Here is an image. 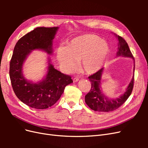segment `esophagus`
Listing matches in <instances>:
<instances>
[{"mask_svg":"<svg viewBox=\"0 0 148 148\" xmlns=\"http://www.w3.org/2000/svg\"><path fill=\"white\" fill-rule=\"evenodd\" d=\"M79 80V78L78 77H75L73 78V82H77Z\"/></svg>","mask_w":148,"mask_h":148,"instance_id":"esophagus-1","label":"esophagus"}]
</instances>
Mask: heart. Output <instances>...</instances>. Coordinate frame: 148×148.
<instances>
[{
  "mask_svg": "<svg viewBox=\"0 0 148 148\" xmlns=\"http://www.w3.org/2000/svg\"><path fill=\"white\" fill-rule=\"evenodd\" d=\"M110 51L106 41L93 34L78 36L70 41L66 47L57 49V57L60 65L68 72L77 68V61L84 72L93 74L104 65Z\"/></svg>",
  "mask_w": 148,
  "mask_h": 148,
  "instance_id": "heart-1",
  "label": "heart"
}]
</instances>
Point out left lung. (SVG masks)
Returning <instances> with one entry per match:
<instances>
[{
	"label": "left lung",
	"mask_w": 148,
	"mask_h": 148,
	"mask_svg": "<svg viewBox=\"0 0 148 148\" xmlns=\"http://www.w3.org/2000/svg\"><path fill=\"white\" fill-rule=\"evenodd\" d=\"M115 35L118 38V51L117 52L116 57H125L132 58L135 61L132 53L130 50V48L127 42L125 40L119 36ZM135 71V65H134L133 71ZM104 72V69H101L96 73L89 77V81L91 83V90L87 95L85 96V102L90 108L98 112H110L118 109L119 107L122 106L123 103L127 100L129 96H130L133 88L134 83V74L129 83L126 91L117 98H109L107 97L103 92L101 88V78L102 73Z\"/></svg>",
	"instance_id": "8db88e82"
}]
</instances>
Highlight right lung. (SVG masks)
I'll return each mask as SVG.
<instances>
[{"label": "right lung", "instance_id": "right-lung-1", "mask_svg": "<svg viewBox=\"0 0 148 148\" xmlns=\"http://www.w3.org/2000/svg\"><path fill=\"white\" fill-rule=\"evenodd\" d=\"M59 27H38L21 38L13 49L10 63V78L16 97L24 104L38 109L51 107L60 99L66 86L73 83L70 76L61 73L51 64L48 57L46 75L34 83L23 73V66L31 51L41 50L48 55L53 53V39Z\"/></svg>", "mask_w": 148, "mask_h": 148}]
</instances>
